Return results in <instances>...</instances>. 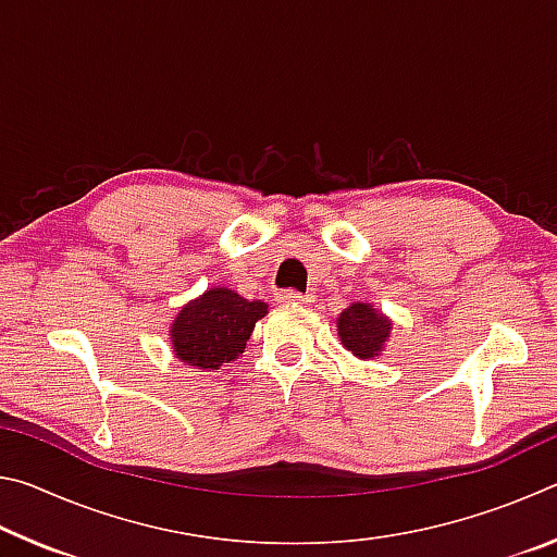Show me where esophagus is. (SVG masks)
<instances>
[{"label":"esophagus","instance_id":"1","mask_svg":"<svg viewBox=\"0 0 557 557\" xmlns=\"http://www.w3.org/2000/svg\"><path fill=\"white\" fill-rule=\"evenodd\" d=\"M277 299L285 301V305H307V301H312V297H309V295H299V292H295V289L280 292Z\"/></svg>","mask_w":557,"mask_h":557}]
</instances>
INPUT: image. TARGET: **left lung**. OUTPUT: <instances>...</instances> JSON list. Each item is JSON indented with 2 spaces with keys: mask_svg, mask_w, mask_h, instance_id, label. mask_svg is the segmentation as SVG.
<instances>
[{
  "mask_svg": "<svg viewBox=\"0 0 557 557\" xmlns=\"http://www.w3.org/2000/svg\"><path fill=\"white\" fill-rule=\"evenodd\" d=\"M393 332L391 317L375 309L371 301H354L336 317L338 342L361 361H373L385 351Z\"/></svg>",
  "mask_w": 557,
  "mask_h": 557,
  "instance_id": "1",
  "label": "left lung"
}]
</instances>
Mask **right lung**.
<instances>
[{"mask_svg": "<svg viewBox=\"0 0 557 557\" xmlns=\"http://www.w3.org/2000/svg\"><path fill=\"white\" fill-rule=\"evenodd\" d=\"M265 314V301L215 285L178 307L169 324V342L186 369L215 373L245 351L252 329Z\"/></svg>", "mask_w": 557, "mask_h": 557, "instance_id": "add662e5", "label": "right lung"}]
</instances>
